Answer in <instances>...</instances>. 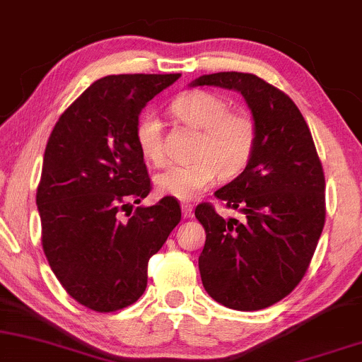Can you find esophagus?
<instances>
[{"mask_svg":"<svg viewBox=\"0 0 362 362\" xmlns=\"http://www.w3.org/2000/svg\"><path fill=\"white\" fill-rule=\"evenodd\" d=\"M181 208H182V216H185V218H189V216L193 215V205H191V203H182Z\"/></svg>","mask_w":362,"mask_h":362,"instance_id":"obj_1","label":"esophagus"}]
</instances>
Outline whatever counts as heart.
Instances as JSON below:
<instances>
[{"instance_id": "1", "label": "heart", "mask_w": 362, "mask_h": 362, "mask_svg": "<svg viewBox=\"0 0 362 362\" xmlns=\"http://www.w3.org/2000/svg\"><path fill=\"white\" fill-rule=\"evenodd\" d=\"M177 120L199 130L189 163L171 164L156 176V188L164 197L181 202L197 198L222 174L232 177L252 159L257 146V125L249 113L228 112L222 96L205 89L181 93L169 106ZM134 139L140 156L152 164L165 159L163 123L147 112L135 123Z\"/></svg>"}]
</instances>
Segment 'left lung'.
Masks as SVG:
<instances>
[{"label": "left lung", "mask_w": 362, "mask_h": 362, "mask_svg": "<svg viewBox=\"0 0 362 362\" xmlns=\"http://www.w3.org/2000/svg\"><path fill=\"white\" fill-rule=\"evenodd\" d=\"M193 86L239 91L257 125L252 159L240 176L215 193L244 218L225 220L210 203L194 210L206 232L198 259L203 286L228 308H267L298 286L324 230L320 157L298 106L256 74H205Z\"/></svg>", "instance_id": "8db88e82"}]
</instances>
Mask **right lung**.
<instances>
[{
	"label": "right lung",
	"instance_id": "1",
	"mask_svg": "<svg viewBox=\"0 0 362 362\" xmlns=\"http://www.w3.org/2000/svg\"><path fill=\"white\" fill-rule=\"evenodd\" d=\"M180 76L98 79L59 117L47 142L37 188L42 247L67 295L95 312H117L144 295L148 259L181 220L171 197L132 211L152 189L135 123Z\"/></svg>",
	"mask_w": 362,
	"mask_h": 362
}]
</instances>
